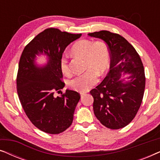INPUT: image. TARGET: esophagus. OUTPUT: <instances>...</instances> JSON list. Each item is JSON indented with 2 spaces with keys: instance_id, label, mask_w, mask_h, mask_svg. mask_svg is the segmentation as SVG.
Returning a JSON list of instances; mask_svg holds the SVG:
<instances>
[{
  "instance_id": "esophagus-1",
  "label": "esophagus",
  "mask_w": 160,
  "mask_h": 160,
  "mask_svg": "<svg viewBox=\"0 0 160 160\" xmlns=\"http://www.w3.org/2000/svg\"><path fill=\"white\" fill-rule=\"evenodd\" d=\"M80 95H81V97H83V96L84 95V92H81Z\"/></svg>"
}]
</instances>
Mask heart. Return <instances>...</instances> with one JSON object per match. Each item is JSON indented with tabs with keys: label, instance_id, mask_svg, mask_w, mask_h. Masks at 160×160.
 Returning a JSON list of instances; mask_svg holds the SVG:
<instances>
[{
	"label": "heart",
	"instance_id": "obj_1",
	"mask_svg": "<svg viewBox=\"0 0 160 160\" xmlns=\"http://www.w3.org/2000/svg\"><path fill=\"white\" fill-rule=\"evenodd\" d=\"M71 51L74 54L84 57L85 69L87 70L70 81L68 85L76 91L87 92L97 84L99 74L102 75L108 68V48L102 41L80 40L74 43ZM60 70L65 76H71V71L66 59L62 58L60 60Z\"/></svg>",
	"mask_w": 160,
	"mask_h": 160
}]
</instances>
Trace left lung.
Segmentation results:
<instances>
[{"label":"left lung","mask_w":160,"mask_h":160,"mask_svg":"<svg viewBox=\"0 0 160 160\" xmlns=\"http://www.w3.org/2000/svg\"><path fill=\"white\" fill-rule=\"evenodd\" d=\"M88 35L102 39L111 55L108 74L90 91L94 98V113L106 128H124L135 118L143 100L146 78L141 58L135 48L119 34L101 30ZM122 72L130 75L128 81L121 78Z\"/></svg>","instance_id":"1"}]
</instances>
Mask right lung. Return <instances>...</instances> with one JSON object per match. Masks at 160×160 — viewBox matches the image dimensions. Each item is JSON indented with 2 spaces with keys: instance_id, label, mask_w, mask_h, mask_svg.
Wrapping results in <instances>:
<instances>
[{
  "instance_id": "add662e5",
  "label": "right lung",
  "mask_w": 160,
  "mask_h": 160,
  "mask_svg": "<svg viewBox=\"0 0 160 160\" xmlns=\"http://www.w3.org/2000/svg\"><path fill=\"white\" fill-rule=\"evenodd\" d=\"M81 36L48 28L37 35L22 53L17 76L19 99L30 122L44 132L59 134L73 122L79 93L66 89L56 97L54 92L65 87L60 70L62 53ZM41 54L48 57V61L39 66L35 58Z\"/></svg>"
}]
</instances>
